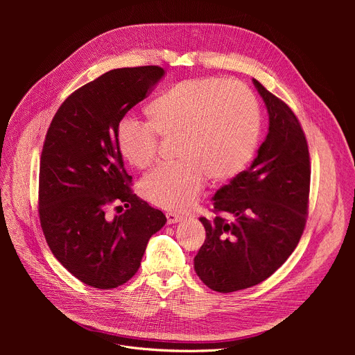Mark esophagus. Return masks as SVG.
<instances>
[{"label":"esophagus","instance_id":"34e87169","mask_svg":"<svg viewBox=\"0 0 355 355\" xmlns=\"http://www.w3.org/2000/svg\"><path fill=\"white\" fill-rule=\"evenodd\" d=\"M166 216H167V223H168V225L182 222V219H184L181 215H178V214H175V212H167Z\"/></svg>","mask_w":355,"mask_h":355}]
</instances>
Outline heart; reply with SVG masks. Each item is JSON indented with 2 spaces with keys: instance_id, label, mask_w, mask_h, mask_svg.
<instances>
[{
  "instance_id": "b5f03b06",
  "label": "heart",
  "mask_w": 355,
  "mask_h": 355,
  "mask_svg": "<svg viewBox=\"0 0 355 355\" xmlns=\"http://www.w3.org/2000/svg\"><path fill=\"white\" fill-rule=\"evenodd\" d=\"M151 125L123 121L118 129L122 155L137 168L155 163L159 135L180 136L177 163L163 164L141 182L151 204L182 211L191 207L207 178L216 182L241 173L256 153L261 130L257 98L241 84L220 78L185 80L146 108Z\"/></svg>"
}]
</instances>
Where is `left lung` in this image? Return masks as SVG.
<instances>
[{
    "label": "left lung",
    "mask_w": 355,
    "mask_h": 355,
    "mask_svg": "<svg viewBox=\"0 0 355 355\" xmlns=\"http://www.w3.org/2000/svg\"><path fill=\"white\" fill-rule=\"evenodd\" d=\"M268 112V133L251 166L212 198L214 219L200 218L205 243L196 275L216 292L254 286L292 254L305 229L311 162L305 133L291 108L252 78Z\"/></svg>",
    "instance_id": "obj_1"
}]
</instances>
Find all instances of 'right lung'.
I'll return each instance as SVG.
<instances>
[{"instance_id": "right-lung-1", "label": "right lung", "mask_w": 355, "mask_h": 355, "mask_svg": "<svg viewBox=\"0 0 355 355\" xmlns=\"http://www.w3.org/2000/svg\"><path fill=\"white\" fill-rule=\"evenodd\" d=\"M164 73L159 66L111 70L73 92L49 126L39 170L40 226L60 264L92 288L128 282L148 239L167 222L132 193L118 146L119 122ZM114 200L127 211L110 218Z\"/></svg>"}]
</instances>
